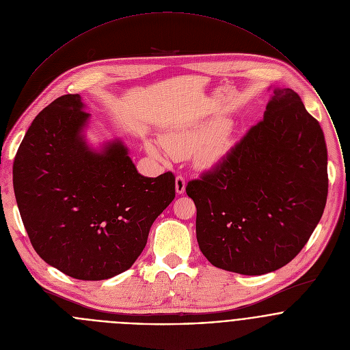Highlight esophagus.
Masks as SVG:
<instances>
[{"mask_svg":"<svg viewBox=\"0 0 350 350\" xmlns=\"http://www.w3.org/2000/svg\"><path fill=\"white\" fill-rule=\"evenodd\" d=\"M175 190L178 194H183L186 190V180L182 175H178L175 179Z\"/></svg>","mask_w":350,"mask_h":350,"instance_id":"obj_1","label":"esophagus"}]
</instances>
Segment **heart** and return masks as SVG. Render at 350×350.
Segmentation results:
<instances>
[{
	"mask_svg": "<svg viewBox=\"0 0 350 350\" xmlns=\"http://www.w3.org/2000/svg\"><path fill=\"white\" fill-rule=\"evenodd\" d=\"M228 121L211 120L194 126L178 128L161 136V146L147 140L146 150L154 159H164L167 150L174 159H185L196 153L197 164L206 168L214 165L229 150Z\"/></svg>",
	"mask_w": 350,
	"mask_h": 350,
	"instance_id": "heart-1",
	"label": "heart"
}]
</instances>
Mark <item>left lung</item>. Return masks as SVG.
I'll use <instances>...</instances> for the list:
<instances>
[{
  "label": "left lung",
  "instance_id": "obj_1",
  "mask_svg": "<svg viewBox=\"0 0 350 350\" xmlns=\"http://www.w3.org/2000/svg\"><path fill=\"white\" fill-rule=\"evenodd\" d=\"M327 150L319 122L291 89H275L261 121L200 179L197 240L217 268L264 275L307 244L327 200Z\"/></svg>",
  "mask_w": 350,
  "mask_h": 350
}]
</instances>
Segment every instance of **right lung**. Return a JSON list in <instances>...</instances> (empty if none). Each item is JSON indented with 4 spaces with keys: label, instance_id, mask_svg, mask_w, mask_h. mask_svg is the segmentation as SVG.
<instances>
[{
    "label": "right lung",
    "instance_id": "add662e5",
    "mask_svg": "<svg viewBox=\"0 0 350 350\" xmlns=\"http://www.w3.org/2000/svg\"><path fill=\"white\" fill-rule=\"evenodd\" d=\"M89 117L79 94L44 107L16 153L13 189L36 253L74 279L105 280L142 254L175 198V176L140 175L121 142L90 150L82 135Z\"/></svg>",
    "mask_w": 350,
    "mask_h": 350
}]
</instances>
